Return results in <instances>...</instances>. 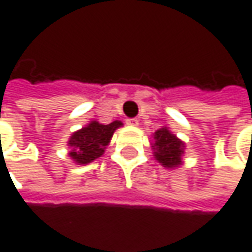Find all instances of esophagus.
<instances>
[{
	"mask_svg": "<svg viewBox=\"0 0 252 252\" xmlns=\"http://www.w3.org/2000/svg\"><path fill=\"white\" fill-rule=\"evenodd\" d=\"M126 124L131 126H139V121H138L136 119H128L126 120Z\"/></svg>",
	"mask_w": 252,
	"mask_h": 252,
	"instance_id": "esophagus-1",
	"label": "esophagus"
}]
</instances>
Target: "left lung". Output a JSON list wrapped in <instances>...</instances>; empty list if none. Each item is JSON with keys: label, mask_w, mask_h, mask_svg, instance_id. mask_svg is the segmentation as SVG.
Returning a JSON list of instances; mask_svg holds the SVG:
<instances>
[{"label": "left lung", "mask_w": 252, "mask_h": 252, "mask_svg": "<svg viewBox=\"0 0 252 252\" xmlns=\"http://www.w3.org/2000/svg\"><path fill=\"white\" fill-rule=\"evenodd\" d=\"M152 150L157 161L164 168L175 169L184 164L186 145L175 133L171 132L168 126H161L152 136Z\"/></svg>", "instance_id": "left-lung-1"}]
</instances>
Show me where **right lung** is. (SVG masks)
Wrapping results in <instances>:
<instances>
[{
    "label": "right lung",
    "instance_id": "1",
    "mask_svg": "<svg viewBox=\"0 0 252 252\" xmlns=\"http://www.w3.org/2000/svg\"><path fill=\"white\" fill-rule=\"evenodd\" d=\"M120 126H123V123L119 120L110 124H100L96 120H92L68 138V157L77 165H87L102 157L106 146H109L112 140L113 133Z\"/></svg>",
    "mask_w": 252,
    "mask_h": 252
}]
</instances>
